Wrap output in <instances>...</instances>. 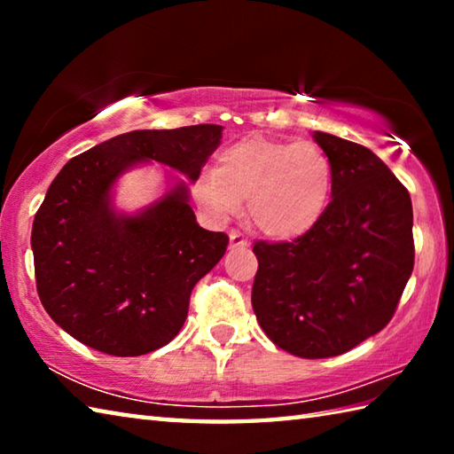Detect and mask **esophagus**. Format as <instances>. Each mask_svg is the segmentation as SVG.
I'll use <instances>...</instances> for the list:
<instances>
[{"instance_id": "esophagus-1", "label": "esophagus", "mask_w": 454, "mask_h": 454, "mask_svg": "<svg viewBox=\"0 0 454 454\" xmlns=\"http://www.w3.org/2000/svg\"><path fill=\"white\" fill-rule=\"evenodd\" d=\"M230 246H232V248H238V246H248V238H246L242 232H238V230H230Z\"/></svg>"}]
</instances>
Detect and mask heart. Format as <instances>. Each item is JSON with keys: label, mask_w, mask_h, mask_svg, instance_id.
I'll list each match as a JSON object with an SVG mask.
<instances>
[{"label": "heart", "mask_w": 454, "mask_h": 454, "mask_svg": "<svg viewBox=\"0 0 454 454\" xmlns=\"http://www.w3.org/2000/svg\"><path fill=\"white\" fill-rule=\"evenodd\" d=\"M334 168L312 142L250 136L218 153L192 184L196 202L212 220L226 222L248 198V214L266 236L292 240L318 224L333 196Z\"/></svg>", "instance_id": "heart-1"}]
</instances>
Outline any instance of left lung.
Masks as SVG:
<instances>
[{
  "mask_svg": "<svg viewBox=\"0 0 454 454\" xmlns=\"http://www.w3.org/2000/svg\"><path fill=\"white\" fill-rule=\"evenodd\" d=\"M334 168L325 216L294 242H256L252 309L266 336L301 358L355 348L388 325L414 266L412 204L364 145L312 132Z\"/></svg>",
  "mask_w": 454,
  "mask_h": 454,
  "instance_id": "1",
  "label": "left lung"
}]
</instances>
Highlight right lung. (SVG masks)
Returning <instances> with one entry per match:
<instances>
[{"label":"right lung","mask_w":454,"mask_h":454,"mask_svg":"<svg viewBox=\"0 0 454 454\" xmlns=\"http://www.w3.org/2000/svg\"><path fill=\"white\" fill-rule=\"evenodd\" d=\"M222 129H134L61 168L34 218L32 250L43 309L75 340L140 356L180 333L190 292L224 256L228 236L198 224L186 180L172 174L164 194L136 212L118 208L116 190L150 162L194 182Z\"/></svg>","instance_id":"obj_1"}]
</instances>
